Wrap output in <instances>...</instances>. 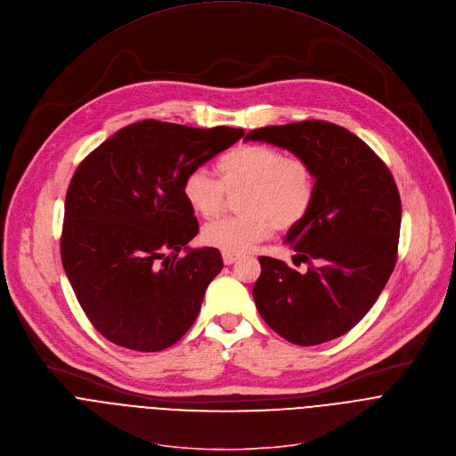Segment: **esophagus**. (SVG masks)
<instances>
[{
  "label": "esophagus",
  "instance_id": "esophagus-1",
  "mask_svg": "<svg viewBox=\"0 0 456 456\" xmlns=\"http://www.w3.org/2000/svg\"><path fill=\"white\" fill-rule=\"evenodd\" d=\"M222 256H224V263H225V265H232V263H236V259H238L236 254H227V252H224Z\"/></svg>",
  "mask_w": 456,
  "mask_h": 456
}]
</instances>
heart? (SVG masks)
Listing matches in <instances>:
<instances>
[{
  "mask_svg": "<svg viewBox=\"0 0 456 456\" xmlns=\"http://www.w3.org/2000/svg\"><path fill=\"white\" fill-rule=\"evenodd\" d=\"M220 183L204 168L191 170L183 183L188 206L200 216H216L225 191L241 190L236 216L209 222L202 229L208 247L241 254L266 240L273 229L289 231L306 218L315 199V175L300 158L270 144H241L216 165Z\"/></svg>",
  "mask_w": 456,
  "mask_h": 456,
  "instance_id": "b5f03b06",
  "label": "heart"
}]
</instances>
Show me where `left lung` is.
Returning <instances> with one entry per match:
<instances>
[{"mask_svg":"<svg viewBox=\"0 0 456 456\" xmlns=\"http://www.w3.org/2000/svg\"><path fill=\"white\" fill-rule=\"evenodd\" d=\"M286 148L315 175L310 213L284 241L300 273L261 256L252 288L263 321L284 340L317 346L351 331L374 306L397 259L401 199L387 165L347 128L319 119L250 130L245 141Z\"/></svg>","mask_w":456,"mask_h":456,"instance_id":"8db88e82","label":"left lung"}]
</instances>
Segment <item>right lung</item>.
I'll return each instance as SVG.
<instances>
[{
  "label": "right lung",
  "mask_w": 456,
  "mask_h": 456,
  "mask_svg": "<svg viewBox=\"0 0 456 456\" xmlns=\"http://www.w3.org/2000/svg\"><path fill=\"white\" fill-rule=\"evenodd\" d=\"M241 135L243 128L142 119L78 165L66 193L61 257L84 314L109 342L158 353L193 326L224 261L218 248H188L199 222L183 183Z\"/></svg>",
  "instance_id": "add662e5"
}]
</instances>
